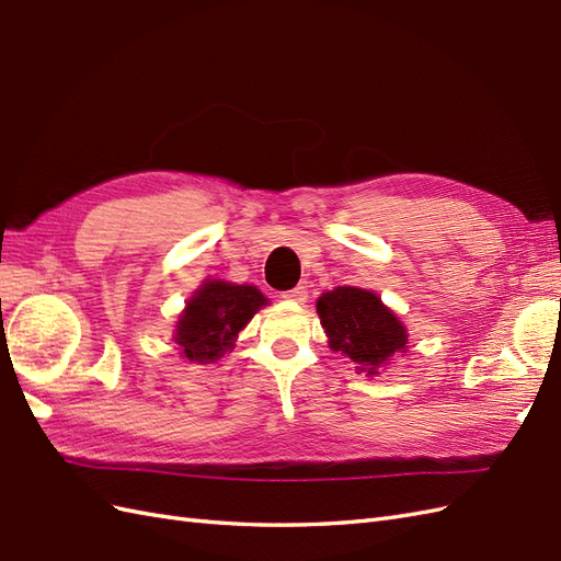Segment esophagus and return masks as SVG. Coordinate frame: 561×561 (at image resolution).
I'll use <instances>...</instances> for the list:
<instances>
[{"label":"esophagus","mask_w":561,"mask_h":561,"mask_svg":"<svg viewBox=\"0 0 561 561\" xmlns=\"http://www.w3.org/2000/svg\"><path fill=\"white\" fill-rule=\"evenodd\" d=\"M284 298L302 306V302L308 300V289H306V286H296V289H291V291H284Z\"/></svg>","instance_id":"obj_1"}]
</instances>
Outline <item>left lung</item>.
I'll return each mask as SVG.
<instances>
[{
  "label": "left lung",
  "instance_id": "1",
  "mask_svg": "<svg viewBox=\"0 0 561 561\" xmlns=\"http://www.w3.org/2000/svg\"><path fill=\"white\" fill-rule=\"evenodd\" d=\"M317 314L329 347L355 362L357 374L376 376L409 347L402 319L369 289L335 286L317 298Z\"/></svg>",
  "mask_w": 561,
  "mask_h": 561
}]
</instances>
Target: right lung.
I'll list each match as a JSON object with an SVG mask.
<instances>
[{"label": "right lung", "instance_id": "1", "mask_svg": "<svg viewBox=\"0 0 561 561\" xmlns=\"http://www.w3.org/2000/svg\"><path fill=\"white\" fill-rule=\"evenodd\" d=\"M270 300L253 284L204 279L185 302L173 329L179 355L192 364H214L234 350L239 331Z\"/></svg>", "mask_w": 561, "mask_h": 561}]
</instances>
